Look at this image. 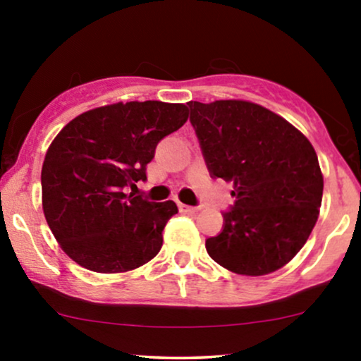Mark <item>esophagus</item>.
<instances>
[{
	"label": "esophagus",
	"mask_w": 361,
	"mask_h": 361,
	"mask_svg": "<svg viewBox=\"0 0 361 361\" xmlns=\"http://www.w3.org/2000/svg\"><path fill=\"white\" fill-rule=\"evenodd\" d=\"M178 209L181 210V212H190V214H195L200 210V207H192V205H185V204H178Z\"/></svg>",
	"instance_id": "34e87169"
}]
</instances>
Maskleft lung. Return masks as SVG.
Masks as SVG:
<instances>
[{
  "instance_id": "left-lung-1",
  "label": "left lung",
  "mask_w": 361,
  "mask_h": 361,
  "mask_svg": "<svg viewBox=\"0 0 361 361\" xmlns=\"http://www.w3.org/2000/svg\"><path fill=\"white\" fill-rule=\"evenodd\" d=\"M188 109L210 176L234 185V205L205 241L207 252L239 275L279 270L317 221L324 181L312 144L256 103L188 102Z\"/></svg>"
}]
</instances>
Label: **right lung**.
Instances as JSON below:
<instances>
[{
    "instance_id": "1",
    "label": "right lung",
    "mask_w": 361,
    "mask_h": 361,
    "mask_svg": "<svg viewBox=\"0 0 361 361\" xmlns=\"http://www.w3.org/2000/svg\"><path fill=\"white\" fill-rule=\"evenodd\" d=\"M186 118L181 103H115L85 111L57 134L44 159L42 205L69 258L91 271L120 273L159 252L176 204L127 190L147 180L156 146Z\"/></svg>"
}]
</instances>
